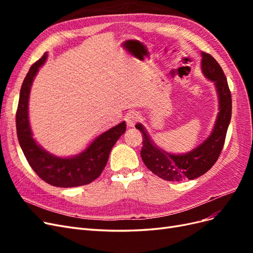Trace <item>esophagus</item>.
Listing matches in <instances>:
<instances>
[{"instance_id":"obj_1","label":"esophagus","mask_w":253,"mask_h":253,"mask_svg":"<svg viewBox=\"0 0 253 253\" xmlns=\"http://www.w3.org/2000/svg\"><path fill=\"white\" fill-rule=\"evenodd\" d=\"M140 118V115H139V113L138 112H136V111H131V112H128L127 114H126V126H129V127H132V126H135V124L137 121H138V119Z\"/></svg>"}]
</instances>
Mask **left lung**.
Wrapping results in <instances>:
<instances>
[{
	"label": "left lung",
	"instance_id": "left-lung-1",
	"mask_svg": "<svg viewBox=\"0 0 253 253\" xmlns=\"http://www.w3.org/2000/svg\"><path fill=\"white\" fill-rule=\"evenodd\" d=\"M202 56V70L207 78L215 82L219 99L216 124L209 138L188 154L172 155L157 148L151 141L141 125L136 126V128L142 133L140 155L144 165L158 177L168 181L194 179L208 172L216 163L225 143L228 126L231 119V93L226 76L217 61L205 51Z\"/></svg>",
	"mask_w": 253,
	"mask_h": 253
}]
</instances>
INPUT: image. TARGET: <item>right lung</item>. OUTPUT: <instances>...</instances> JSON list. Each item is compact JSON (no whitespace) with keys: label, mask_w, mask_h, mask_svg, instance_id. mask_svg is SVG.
<instances>
[{"label":"right lung","mask_w":253,"mask_h":253,"mask_svg":"<svg viewBox=\"0 0 253 253\" xmlns=\"http://www.w3.org/2000/svg\"><path fill=\"white\" fill-rule=\"evenodd\" d=\"M47 53L29 68L22 83L19 104L16 114L17 135L21 149L29 166L45 182L60 188H72L88 185L98 178L108 163L114 144L126 132V122L110 128L89 144L80 155L72 158H60L42 150L33 138L28 122V97L30 86L39 67L45 62Z\"/></svg>","instance_id":"obj_1"}]
</instances>
